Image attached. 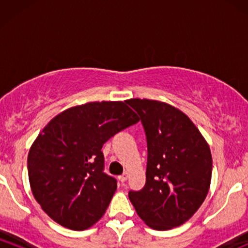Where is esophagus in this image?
Here are the masks:
<instances>
[{"label":"esophagus","mask_w":248,"mask_h":248,"mask_svg":"<svg viewBox=\"0 0 248 248\" xmlns=\"http://www.w3.org/2000/svg\"><path fill=\"white\" fill-rule=\"evenodd\" d=\"M119 181L121 182V183H124V182L127 181V178H128V175H127V172H124V173H122L121 176H119Z\"/></svg>","instance_id":"obj_1"}]
</instances>
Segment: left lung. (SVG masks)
Returning <instances> with one entry per match:
<instances>
[{"label": "left lung", "mask_w": 248, "mask_h": 248, "mask_svg": "<svg viewBox=\"0 0 248 248\" xmlns=\"http://www.w3.org/2000/svg\"><path fill=\"white\" fill-rule=\"evenodd\" d=\"M147 136L146 184L129 191L136 213L158 231L184 224L210 189L212 156L198 128L178 108L157 100L129 99Z\"/></svg>", "instance_id": "1"}]
</instances>
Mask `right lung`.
Instances as JSON below:
<instances>
[{
	"instance_id": "obj_1",
	"label": "right lung",
	"mask_w": 248,
	"mask_h": 248,
	"mask_svg": "<svg viewBox=\"0 0 248 248\" xmlns=\"http://www.w3.org/2000/svg\"><path fill=\"white\" fill-rule=\"evenodd\" d=\"M138 122L127 101L87 102L55 116L28 155L31 191L43 211L75 231L94 225L118 186L116 179L104 172L101 148Z\"/></svg>"
}]
</instances>
